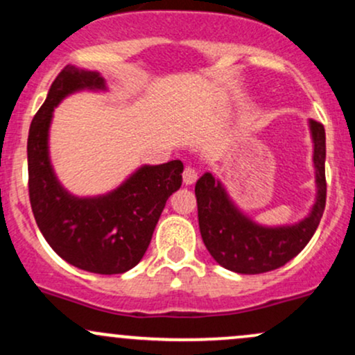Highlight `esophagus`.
I'll return each mask as SVG.
<instances>
[{"label":"esophagus","mask_w":355,"mask_h":355,"mask_svg":"<svg viewBox=\"0 0 355 355\" xmlns=\"http://www.w3.org/2000/svg\"><path fill=\"white\" fill-rule=\"evenodd\" d=\"M197 170L191 168V166H185V170H183V183L185 185H191V183L197 182Z\"/></svg>","instance_id":"34e87169"}]
</instances>
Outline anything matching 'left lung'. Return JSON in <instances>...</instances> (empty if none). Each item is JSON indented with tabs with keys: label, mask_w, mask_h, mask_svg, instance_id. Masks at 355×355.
Instances as JSON below:
<instances>
[{
	"label": "left lung",
	"mask_w": 355,
	"mask_h": 355,
	"mask_svg": "<svg viewBox=\"0 0 355 355\" xmlns=\"http://www.w3.org/2000/svg\"><path fill=\"white\" fill-rule=\"evenodd\" d=\"M315 165L317 202L307 218L291 227L267 229L248 220L235 209L225 190L211 173L198 178L195 197L198 225L207 250L222 267L237 274H263L291 262L307 245L319 227L327 198L325 182V130L311 120Z\"/></svg>",
	"instance_id": "1"
}]
</instances>
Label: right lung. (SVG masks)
Masks as SVG:
<instances>
[{
    "label": "right lung",
    "mask_w": 355,
    "mask_h": 355,
    "mask_svg": "<svg viewBox=\"0 0 355 355\" xmlns=\"http://www.w3.org/2000/svg\"><path fill=\"white\" fill-rule=\"evenodd\" d=\"M103 87L98 73L70 64L58 73L28 133V193L40 232L61 259L81 270L113 275L145 255L166 200L180 189L183 164L144 166L98 198H76L61 189L48 158L53 108L68 93Z\"/></svg>",
    "instance_id": "right-lung-1"
}]
</instances>
